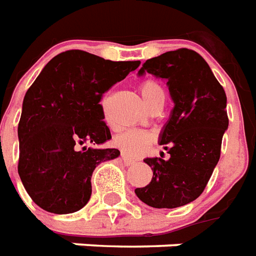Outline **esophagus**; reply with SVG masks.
Wrapping results in <instances>:
<instances>
[{"label":"esophagus","mask_w":256,"mask_h":256,"mask_svg":"<svg viewBox=\"0 0 256 256\" xmlns=\"http://www.w3.org/2000/svg\"><path fill=\"white\" fill-rule=\"evenodd\" d=\"M121 160H122V163L126 164V166H132V164H135L136 160L134 159V158L128 156L126 154H121Z\"/></svg>","instance_id":"34e87169"}]
</instances>
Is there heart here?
<instances>
[{
	"label": "heart",
	"mask_w": 256,
	"mask_h": 256,
	"mask_svg": "<svg viewBox=\"0 0 256 256\" xmlns=\"http://www.w3.org/2000/svg\"><path fill=\"white\" fill-rule=\"evenodd\" d=\"M140 92L147 105L152 102L158 96H164L162 84L155 80H146L142 82ZM151 142H152V135L147 130H122L113 139V144L117 148H120L128 155H138L147 148Z\"/></svg>",
	"instance_id": "obj_1"
}]
</instances>
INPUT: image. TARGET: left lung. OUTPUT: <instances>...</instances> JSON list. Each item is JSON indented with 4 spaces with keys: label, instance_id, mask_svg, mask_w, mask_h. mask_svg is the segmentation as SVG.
Listing matches in <instances>:
<instances>
[{
    "label": "left lung",
    "instance_id": "left-lung-1",
    "mask_svg": "<svg viewBox=\"0 0 256 256\" xmlns=\"http://www.w3.org/2000/svg\"><path fill=\"white\" fill-rule=\"evenodd\" d=\"M146 72L166 80L174 102L158 140L170 158L144 159L152 180L135 193L152 208H178L198 198L220 159L226 96L204 58L188 48L146 60L138 76Z\"/></svg>",
    "mask_w": 256,
    "mask_h": 256
}]
</instances>
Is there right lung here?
Instances as JSON below:
<instances>
[{"mask_svg": "<svg viewBox=\"0 0 256 256\" xmlns=\"http://www.w3.org/2000/svg\"><path fill=\"white\" fill-rule=\"evenodd\" d=\"M139 66L140 60L112 62L71 50L52 58L34 80L17 130L18 176L40 208L67 214L88 204L94 168L116 159L120 151L80 147L112 139L100 101Z\"/></svg>", "mask_w": 256, "mask_h": 256, "instance_id": "right-lung-1", "label": "right lung"}]
</instances>
